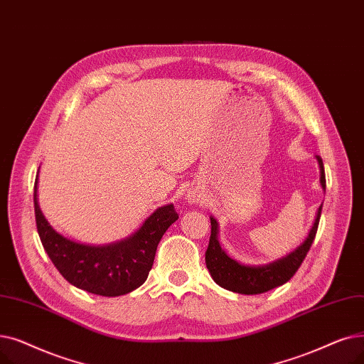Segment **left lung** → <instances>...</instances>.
<instances>
[{
	"label": "left lung",
	"instance_id": "1",
	"mask_svg": "<svg viewBox=\"0 0 364 364\" xmlns=\"http://www.w3.org/2000/svg\"><path fill=\"white\" fill-rule=\"evenodd\" d=\"M317 161L320 166V183L321 188L326 189L324 166L318 155ZM321 207L323 204L318 207L316 220L309 230L308 237L304 240V243L299 247L279 259V261H274L261 267L243 265L225 253L218 240V222L213 216H210L212 234L209 240V247L205 250V265L210 275L213 277V280L220 287L235 293H241V295H259V293H265L274 287L287 283L295 275V272L304 262L311 245H313L318 228Z\"/></svg>",
	"mask_w": 364,
	"mask_h": 364
}]
</instances>
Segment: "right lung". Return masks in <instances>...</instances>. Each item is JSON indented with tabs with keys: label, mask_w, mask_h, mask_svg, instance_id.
Masks as SVG:
<instances>
[{
	"label": "right lung",
	"mask_w": 364,
	"mask_h": 364,
	"mask_svg": "<svg viewBox=\"0 0 364 364\" xmlns=\"http://www.w3.org/2000/svg\"><path fill=\"white\" fill-rule=\"evenodd\" d=\"M38 178L33 185L37 230L51 262L73 286L100 296H121L145 283L161 237L179 215L175 205L159 207L130 237L105 246L81 245L50 227L37 198Z\"/></svg>",
	"instance_id": "right-lung-1"
}]
</instances>
